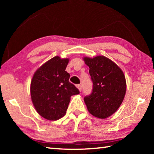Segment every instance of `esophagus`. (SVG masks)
<instances>
[{
    "instance_id": "34e87169",
    "label": "esophagus",
    "mask_w": 154,
    "mask_h": 154,
    "mask_svg": "<svg viewBox=\"0 0 154 154\" xmlns=\"http://www.w3.org/2000/svg\"><path fill=\"white\" fill-rule=\"evenodd\" d=\"M77 88H78V90H79L80 92L81 91H82V85H80V84H79V85H77Z\"/></svg>"
}]
</instances>
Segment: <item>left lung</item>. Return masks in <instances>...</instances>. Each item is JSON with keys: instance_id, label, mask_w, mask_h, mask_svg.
Wrapping results in <instances>:
<instances>
[{"instance_id": "8db88e82", "label": "left lung", "mask_w": 154, "mask_h": 154, "mask_svg": "<svg viewBox=\"0 0 154 154\" xmlns=\"http://www.w3.org/2000/svg\"><path fill=\"white\" fill-rule=\"evenodd\" d=\"M83 59L90 68L93 82L92 94L84 98L88 110L96 118H107L118 110L124 100L126 91L124 72L114 62L104 56Z\"/></svg>"}]
</instances>
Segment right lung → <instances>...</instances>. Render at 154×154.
<instances>
[{"label": "right lung", "instance_id": "obj_1", "mask_svg": "<svg viewBox=\"0 0 154 154\" xmlns=\"http://www.w3.org/2000/svg\"><path fill=\"white\" fill-rule=\"evenodd\" d=\"M69 58L56 56L36 70L30 83L31 100L37 113L48 120L55 121L65 116L72 95L79 94L69 82L65 71Z\"/></svg>", "mask_w": 154, "mask_h": 154}]
</instances>
